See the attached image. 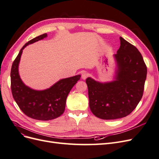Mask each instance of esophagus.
I'll return each mask as SVG.
<instances>
[{
	"label": "esophagus",
	"instance_id": "1",
	"mask_svg": "<svg viewBox=\"0 0 159 159\" xmlns=\"http://www.w3.org/2000/svg\"><path fill=\"white\" fill-rule=\"evenodd\" d=\"M88 74L87 73V72L83 71L82 73H81V78H82L83 80H85L88 78Z\"/></svg>",
	"mask_w": 159,
	"mask_h": 159
}]
</instances>
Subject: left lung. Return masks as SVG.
Returning <instances> with one entry per match:
<instances>
[{"label":"left lung","instance_id":"8db88e82","mask_svg":"<svg viewBox=\"0 0 159 159\" xmlns=\"http://www.w3.org/2000/svg\"><path fill=\"white\" fill-rule=\"evenodd\" d=\"M121 46L114 54L117 64L114 80L102 83L86 79L89 108L102 119H117L127 116L135 109L143 94L147 69L135 46L119 38Z\"/></svg>","mask_w":159,"mask_h":159}]
</instances>
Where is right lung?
<instances>
[{
	"label": "right lung",
	"instance_id": "add662e5",
	"mask_svg": "<svg viewBox=\"0 0 159 159\" xmlns=\"http://www.w3.org/2000/svg\"><path fill=\"white\" fill-rule=\"evenodd\" d=\"M46 37L47 34H43L25 44L13 61L11 71V90L14 99L28 117L40 121L54 119L63 114L67 97L81 77L78 75L61 79L44 90L33 89L23 83L18 73V65L22 50L28 45Z\"/></svg>",
	"mask_w": 159,
	"mask_h": 159
}]
</instances>
